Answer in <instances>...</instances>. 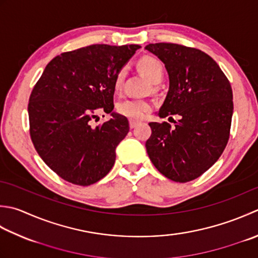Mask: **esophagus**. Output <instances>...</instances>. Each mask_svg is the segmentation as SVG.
<instances>
[{"mask_svg":"<svg viewBox=\"0 0 258 258\" xmlns=\"http://www.w3.org/2000/svg\"><path fill=\"white\" fill-rule=\"evenodd\" d=\"M140 122H138V120H134V119H130V127L131 128H135L136 126L139 125Z\"/></svg>","mask_w":258,"mask_h":258,"instance_id":"34e87169","label":"esophagus"}]
</instances>
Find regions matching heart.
I'll list each match as a JSON object with an SVG mask.
<instances>
[{"instance_id": "obj_1", "label": "heart", "mask_w": 258, "mask_h": 258, "mask_svg": "<svg viewBox=\"0 0 258 258\" xmlns=\"http://www.w3.org/2000/svg\"><path fill=\"white\" fill-rule=\"evenodd\" d=\"M138 68L148 76L149 79L153 83H159L162 80L164 75V67L162 61L153 55H143L138 60ZM126 77V69L120 68L114 79V89L116 92H120L123 88L124 80ZM151 104L145 99L130 98L120 102L117 106L118 113L128 118L139 119L143 117V115L150 110Z\"/></svg>"}]
</instances>
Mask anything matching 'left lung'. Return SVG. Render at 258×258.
Here are the masks:
<instances>
[{
  "mask_svg": "<svg viewBox=\"0 0 258 258\" xmlns=\"http://www.w3.org/2000/svg\"><path fill=\"white\" fill-rule=\"evenodd\" d=\"M146 50L165 66L170 87L158 115H179L171 125L149 123L146 152L159 172L175 182L205 173L223 154L233 117V90L215 60L199 49L176 43H150Z\"/></svg>",
  "mask_w": 258,
  "mask_h": 258,
  "instance_id": "left-lung-1",
  "label": "left lung"
}]
</instances>
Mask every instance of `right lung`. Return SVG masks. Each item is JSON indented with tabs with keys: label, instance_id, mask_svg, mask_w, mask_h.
I'll list each match as a JSON object with an SVG mask.
<instances>
[{
	"label": "right lung",
	"instance_id": "add662e5",
	"mask_svg": "<svg viewBox=\"0 0 258 258\" xmlns=\"http://www.w3.org/2000/svg\"><path fill=\"white\" fill-rule=\"evenodd\" d=\"M141 47L92 44L54 57L30 95V136L40 158L70 183L90 185L113 168L116 146L130 131L114 113V79ZM100 108L112 118L96 128Z\"/></svg>",
	"mask_w": 258,
	"mask_h": 258
}]
</instances>
